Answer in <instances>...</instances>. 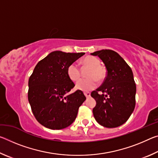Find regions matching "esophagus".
Instances as JSON below:
<instances>
[{"label": "esophagus", "instance_id": "1", "mask_svg": "<svg viewBox=\"0 0 158 158\" xmlns=\"http://www.w3.org/2000/svg\"><path fill=\"white\" fill-rule=\"evenodd\" d=\"M84 93L85 97H86V98H89L90 97V93L89 92H84Z\"/></svg>", "mask_w": 158, "mask_h": 158}]
</instances>
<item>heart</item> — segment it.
<instances>
[{
  "instance_id": "heart-1",
  "label": "heart",
  "mask_w": 158,
  "mask_h": 158,
  "mask_svg": "<svg viewBox=\"0 0 158 158\" xmlns=\"http://www.w3.org/2000/svg\"><path fill=\"white\" fill-rule=\"evenodd\" d=\"M83 63L91 68L88 76L89 78L80 79L76 83V89L89 91L94 89L98 84V79L102 81L106 78V69L105 67L100 65V60L94 56H87L83 60ZM67 73L72 81H75L80 77V69L78 64L73 63L68 66Z\"/></svg>"
}]
</instances>
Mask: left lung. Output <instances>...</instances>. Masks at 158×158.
I'll return each mask as SVG.
<instances>
[{
    "instance_id": "8db88e82",
    "label": "left lung",
    "mask_w": 158,
    "mask_h": 158,
    "mask_svg": "<svg viewBox=\"0 0 158 158\" xmlns=\"http://www.w3.org/2000/svg\"><path fill=\"white\" fill-rule=\"evenodd\" d=\"M90 54L98 56L107 71L102 84L91 93L96 101L93 116L104 127H118L127 121L135 107L136 84L132 71L113 50L102 49Z\"/></svg>"
}]
</instances>
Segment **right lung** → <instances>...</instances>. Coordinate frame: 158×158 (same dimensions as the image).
I'll return each instance as SVG.
<instances>
[{"label": "right lung", "mask_w": 158, "mask_h": 158, "mask_svg": "<svg viewBox=\"0 0 158 158\" xmlns=\"http://www.w3.org/2000/svg\"><path fill=\"white\" fill-rule=\"evenodd\" d=\"M85 53L55 51L39 61L28 80V98L34 116L52 130H61L74 121L85 100L81 90L68 95L74 86L67 69Z\"/></svg>", "instance_id": "add662e5"}]
</instances>
